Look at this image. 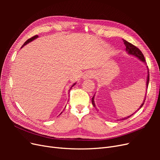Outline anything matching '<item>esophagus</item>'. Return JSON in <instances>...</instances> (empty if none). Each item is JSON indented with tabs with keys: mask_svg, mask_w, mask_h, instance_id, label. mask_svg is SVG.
I'll return each mask as SVG.
<instances>
[{
	"mask_svg": "<svg viewBox=\"0 0 160 160\" xmlns=\"http://www.w3.org/2000/svg\"><path fill=\"white\" fill-rule=\"evenodd\" d=\"M94 77V72L91 71H88L85 72L84 75L83 76V79H91L92 77Z\"/></svg>",
	"mask_w": 160,
	"mask_h": 160,
	"instance_id": "1",
	"label": "esophagus"
}]
</instances>
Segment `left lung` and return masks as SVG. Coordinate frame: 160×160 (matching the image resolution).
I'll return each instance as SVG.
<instances>
[{
	"label": "left lung",
	"mask_w": 160,
	"mask_h": 160,
	"mask_svg": "<svg viewBox=\"0 0 160 160\" xmlns=\"http://www.w3.org/2000/svg\"><path fill=\"white\" fill-rule=\"evenodd\" d=\"M123 42H124V44H125V47H126V49H125V51H127V52L128 53L129 55H133V56H135V57H136L137 58H138V59H139L140 61H142L143 62H144V63H146V60H145V58H144V56H143V53L141 51H140V50L138 49V47L134 46L132 44V43H130V42H128L127 41H125V40H123ZM149 81V69H148V76H147V81H146V89H148V88ZM146 96H145V99H144V100H143V103H142L141 105H140V107L139 108V109H138L137 111H138L139 109H141V108H142V106H143V103H144V102H145V100H146ZM94 99H95V95H94V96L93 97V98H92L91 101H92V104H93V107L95 108V103ZM97 110H98V109H97ZM136 111H135V112H136ZM133 114L128 116V117H125V118H122V119H121V120L127 119H128L129 118H130L131 116H132Z\"/></svg>",
	"instance_id": "left-lung-1"
}]
</instances>
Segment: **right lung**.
<instances>
[{"label":"right lung","instance_id":"1","mask_svg":"<svg viewBox=\"0 0 160 160\" xmlns=\"http://www.w3.org/2000/svg\"><path fill=\"white\" fill-rule=\"evenodd\" d=\"M38 35H35V36H34V37H31V38H28V40H27V41H26L25 43H24V45L22 46V47H21V48H22L24 46L26 45L27 44H28V43H29L30 42H31V41H34V40H35V39H36V38H38ZM75 84H76V83H75L74 84H72V85L71 87V88H70V89H69V91H70V90L71 89V88H72V87H73V86H74ZM62 113V112H61V113Z\"/></svg>","mask_w":160,"mask_h":160}]
</instances>
